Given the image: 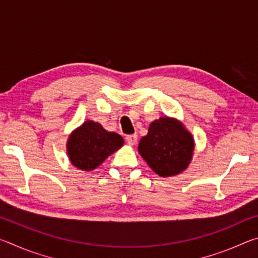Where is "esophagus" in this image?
Instances as JSON below:
<instances>
[{
  "instance_id": "esophagus-1",
  "label": "esophagus",
  "mask_w": 258,
  "mask_h": 258,
  "mask_svg": "<svg viewBox=\"0 0 258 258\" xmlns=\"http://www.w3.org/2000/svg\"><path fill=\"white\" fill-rule=\"evenodd\" d=\"M138 141V135L137 134H130L126 137V142L128 143L130 146H134Z\"/></svg>"
}]
</instances>
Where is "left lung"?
<instances>
[{"instance_id":"1","label":"left lung","mask_w":258,"mask_h":258,"mask_svg":"<svg viewBox=\"0 0 258 258\" xmlns=\"http://www.w3.org/2000/svg\"><path fill=\"white\" fill-rule=\"evenodd\" d=\"M194 148V138L181 121L160 117L150 124L138 149L152 171L166 177L177 175L187 168Z\"/></svg>"}]
</instances>
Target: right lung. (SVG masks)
<instances>
[{
	"instance_id": "1",
	"label": "right lung",
	"mask_w": 258,
	"mask_h": 258,
	"mask_svg": "<svg viewBox=\"0 0 258 258\" xmlns=\"http://www.w3.org/2000/svg\"><path fill=\"white\" fill-rule=\"evenodd\" d=\"M123 145L119 134L108 132L101 124L87 120L69 135L67 154L75 167L92 171Z\"/></svg>"
}]
</instances>
